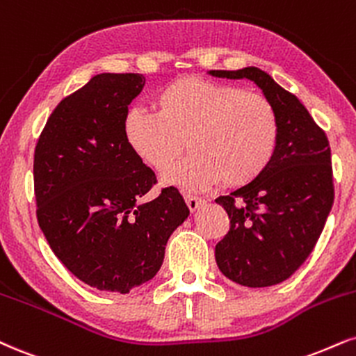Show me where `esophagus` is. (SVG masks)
<instances>
[{
    "mask_svg": "<svg viewBox=\"0 0 356 356\" xmlns=\"http://www.w3.org/2000/svg\"><path fill=\"white\" fill-rule=\"evenodd\" d=\"M186 204H187V207H189L191 212H195V211H199V207L204 204V200L200 199V197H195V195H186Z\"/></svg>",
    "mask_w": 356,
    "mask_h": 356,
    "instance_id": "34e87169",
    "label": "esophagus"
}]
</instances>
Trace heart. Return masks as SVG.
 <instances>
[{"mask_svg": "<svg viewBox=\"0 0 356 356\" xmlns=\"http://www.w3.org/2000/svg\"><path fill=\"white\" fill-rule=\"evenodd\" d=\"M156 113L132 106L122 136L132 152L165 172L184 151L191 154L164 181L197 191L222 181L238 187L255 181L270 164L278 140L275 108L264 94L195 76L162 86Z\"/></svg>", "mask_w": 356, "mask_h": 356, "instance_id": "b5f03b06", "label": "heart"}]
</instances>
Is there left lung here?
<instances>
[{
  "mask_svg": "<svg viewBox=\"0 0 356 356\" xmlns=\"http://www.w3.org/2000/svg\"><path fill=\"white\" fill-rule=\"evenodd\" d=\"M209 74L254 81L275 108L278 140L270 164L255 181L216 199L230 219L229 234L216 245V260L235 284L277 285L312 254L332 211L328 139L298 97L259 67Z\"/></svg>",
  "mask_w": 356,
  "mask_h": 356,
  "instance_id": "obj_1",
  "label": "left lung"
}]
</instances>
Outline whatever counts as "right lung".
Wrapping results in <instances>:
<instances>
[{
    "instance_id": "1",
    "label": "right lung",
    "mask_w": 356,
    "mask_h": 356,
    "mask_svg": "<svg viewBox=\"0 0 356 356\" xmlns=\"http://www.w3.org/2000/svg\"><path fill=\"white\" fill-rule=\"evenodd\" d=\"M143 74L102 72L56 106L34 149V195L51 250L81 282L129 293L156 277L172 232L189 217L175 187L156 184L122 136Z\"/></svg>"
}]
</instances>
